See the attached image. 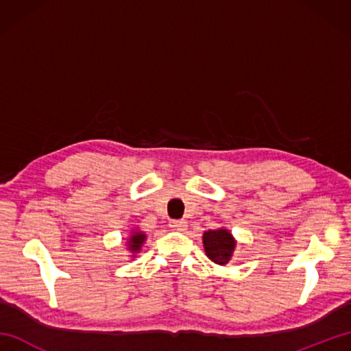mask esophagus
I'll use <instances>...</instances> for the list:
<instances>
[{"mask_svg":"<svg viewBox=\"0 0 351 351\" xmlns=\"http://www.w3.org/2000/svg\"><path fill=\"white\" fill-rule=\"evenodd\" d=\"M170 228H173L176 230H185V228H187V221H185V220H171Z\"/></svg>","mask_w":351,"mask_h":351,"instance_id":"obj_1","label":"esophagus"}]
</instances>
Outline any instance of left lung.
<instances>
[{"instance_id":"obj_1","label":"left lung","mask_w":351,"mask_h":351,"mask_svg":"<svg viewBox=\"0 0 351 351\" xmlns=\"http://www.w3.org/2000/svg\"><path fill=\"white\" fill-rule=\"evenodd\" d=\"M205 255L210 258L214 264L226 265L230 258L234 256L237 247V240L226 228L208 229L202 237Z\"/></svg>"}]
</instances>
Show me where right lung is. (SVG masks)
I'll list each match as a JSON object with an SVG mask.
<instances>
[{
	"label": "right lung",
	"mask_w": 351,
	"mask_h": 351,
	"mask_svg": "<svg viewBox=\"0 0 351 351\" xmlns=\"http://www.w3.org/2000/svg\"><path fill=\"white\" fill-rule=\"evenodd\" d=\"M146 241V234L140 229H131L130 237L126 238V250H130L131 258H136L137 253L143 247Z\"/></svg>",
	"instance_id": "obj_1"
}]
</instances>
